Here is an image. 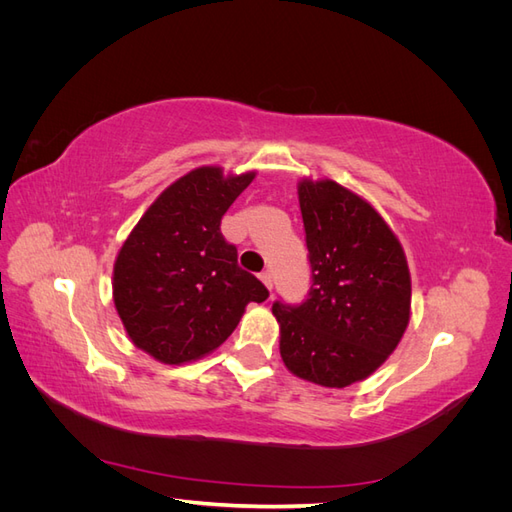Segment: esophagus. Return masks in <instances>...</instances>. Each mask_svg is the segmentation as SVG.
Here are the masks:
<instances>
[{"label": "esophagus", "mask_w": 512, "mask_h": 512, "mask_svg": "<svg viewBox=\"0 0 512 512\" xmlns=\"http://www.w3.org/2000/svg\"><path fill=\"white\" fill-rule=\"evenodd\" d=\"M260 280H262V284H265L269 290H273V273H271L269 269L260 273Z\"/></svg>", "instance_id": "34e87169"}]
</instances>
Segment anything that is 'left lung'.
<instances>
[{
	"mask_svg": "<svg viewBox=\"0 0 512 512\" xmlns=\"http://www.w3.org/2000/svg\"><path fill=\"white\" fill-rule=\"evenodd\" d=\"M309 260L305 301L273 303L280 352L294 376L331 389L367 378L410 320V273L393 230L342 185L301 181Z\"/></svg>",
	"mask_w": 512,
	"mask_h": 512,
	"instance_id": "8db88e82",
	"label": "left lung"
}]
</instances>
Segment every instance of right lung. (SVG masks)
Masks as SVG:
<instances>
[{
    "instance_id": "obj_1",
    "label": "right lung",
    "mask_w": 512,
    "mask_h": 512,
    "mask_svg": "<svg viewBox=\"0 0 512 512\" xmlns=\"http://www.w3.org/2000/svg\"><path fill=\"white\" fill-rule=\"evenodd\" d=\"M254 173L224 177L203 166L166 188L130 232L115 260L113 299L134 346L168 365L222 346L247 303L269 297L237 265L222 215Z\"/></svg>"
}]
</instances>
